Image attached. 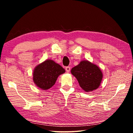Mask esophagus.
Listing matches in <instances>:
<instances>
[{
	"instance_id": "34e87169",
	"label": "esophagus",
	"mask_w": 133,
	"mask_h": 133,
	"mask_svg": "<svg viewBox=\"0 0 133 133\" xmlns=\"http://www.w3.org/2000/svg\"><path fill=\"white\" fill-rule=\"evenodd\" d=\"M66 70L67 73H69V72H70V67L69 66L66 67Z\"/></svg>"
}]
</instances>
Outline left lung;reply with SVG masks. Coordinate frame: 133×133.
I'll return each instance as SVG.
<instances>
[{"instance_id": "left-lung-1", "label": "left lung", "mask_w": 133, "mask_h": 133, "mask_svg": "<svg viewBox=\"0 0 133 133\" xmlns=\"http://www.w3.org/2000/svg\"><path fill=\"white\" fill-rule=\"evenodd\" d=\"M71 73L77 78L81 88L85 92L97 89L101 84L103 73L97 65L89 60H82L71 70Z\"/></svg>"}]
</instances>
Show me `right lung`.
Masks as SVG:
<instances>
[{
	"label": "right lung",
	"mask_w": 133,
	"mask_h": 133,
	"mask_svg": "<svg viewBox=\"0 0 133 133\" xmlns=\"http://www.w3.org/2000/svg\"><path fill=\"white\" fill-rule=\"evenodd\" d=\"M60 64L51 59H47L35 67L33 72L35 84L43 90L50 89L60 75L65 73Z\"/></svg>",
	"instance_id": "obj_1"
}]
</instances>
